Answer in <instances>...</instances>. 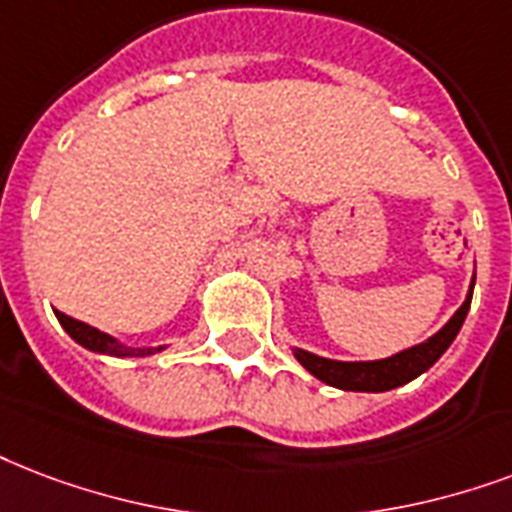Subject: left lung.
<instances>
[{"mask_svg":"<svg viewBox=\"0 0 512 512\" xmlns=\"http://www.w3.org/2000/svg\"><path fill=\"white\" fill-rule=\"evenodd\" d=\"M473 287L475 276L467 290V298L456 314L448 319L446 325L440 327L438 333L429 335L427 341L416 343L411 349H403L384 357V360H370V362H343V360H327L319 354H311L306 349L292 346L295 360L319 381H325L327 386L343 389V392H389L397 386L408 384L413 378H419L421 373H427L435 362L446 354V349L454 343V338L462 330L467 311H470V300H473Z\"/></svg>","mask_w":512,"mask_h":512,"instance_id":"obj_1","label":"left lung"}]
</instances>
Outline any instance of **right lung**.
<instances>
[{"label":"right lung","instance_id":"right-lung-1","mask_svg":"<svg viewBox=\"0 0 512 512\" xmlns=\"http://www.w3.org/2000/svg\"><path fill=\"white\" fill-rule=\"evenodd\" d=\"M56 317L74 343H80L83 349L96 351V354H107V357H150V354H158V351L166 349V346H126V343H120L109 333H101V330L85 325L80 319L66 317L61 311H56Z\"/></svg>","mask_w":512,"mask_h":512}]
</instances>
